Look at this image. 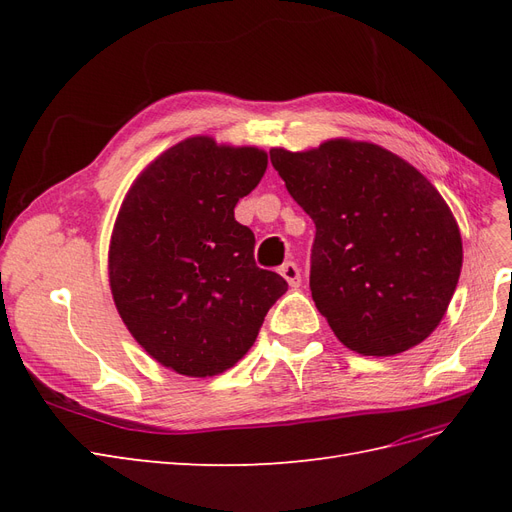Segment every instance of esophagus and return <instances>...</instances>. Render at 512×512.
Segmentation results:
<instances>
[{
    "label": "esophagus",
    "instance_id": "obj_1",
    "mask_svg": "<svg viewBox=\"0 0 512 512\" xmlns=\"http://www.w3.org/2000/svg\"><path fill=\"white\" fill-rule=\"evenodd\" d=\"M280 275L288 282L290 288H299L301 286V271L294 262H284L280 267Z\"/></svg>",
    "mask_w": 512,
    "mask_h": 512
}]
</instances>
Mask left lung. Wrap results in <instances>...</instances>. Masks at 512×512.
I'll use <instances>...</instances> for the list:
<instances>
[{"mask_svg": "<svg viewBox=\"0 0 512 512\" xmlns=\"http://www.w3.org/2000/svg\"><path fill=\"white\" fill-rule=\"evenodd\" d=\"M288 194L314 220L309 288L346 348L391 356L438 327L461 273L451 209L414 166L371 143L271 149Z\"/></svg>", "mask_w": 512, "mask_h": 512, "instance_id": "8db88e82", "label": "left lung"}]
</instances>
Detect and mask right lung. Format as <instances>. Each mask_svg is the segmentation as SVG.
Masks as SVG:
<instances>
[{"label": "right lung", "instance_id": "obj_1", "mask_svg": "<svg viewBox=\"0 0 512 512\" xmlns=\"http://www.w3.org/2000/svg\"><path fill=\"white\" fill-rule=\"evenodd\" d=\"M265 170V151L194 136L151 162L123 200L108 252L113 299L136 342L177 374L235 365L288 290L256 265L254 232L235 220Z\"/></svg>", "mask_w": 512, "mask_h": 512}]
</instances>
